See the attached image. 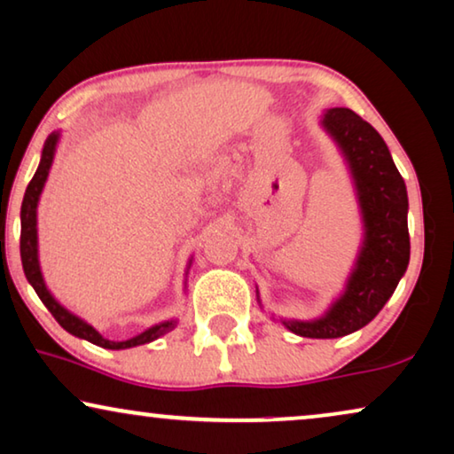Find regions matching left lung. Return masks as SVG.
<instances>
[{
    "label": "left lung",
    "mask_w": 454,
    "mask_h": 454,
    "mask_svg": "<svg viewBox=\"0 0 454 454\" xmlns=\"http://www.w3.org/2000/svg\"><path fill=\"white\" fill-rule=\"evenodd\" d=\"M320 126L334 140L351 173L364 239L345 289L320 318H281L287 331L308 339H339L376 318L409 264L407 188L382 136L347 107H333ZM256 297L260 301L258 289Z\"/></svg>",
    "instance_id": "left-lung-1"
}]
</instances>
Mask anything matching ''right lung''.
I'll list each match as a JSON object with an SVG mask.
<instances>
[{
  "label": "right lung",
  "instance_id": "add662e5",
  "mask_svg": "<svg viewBox=\"0 0 454 454\" xmlns=\"http://www.w3.org/2000/svg\"><path fill=\"white\" fill-rule=\"evenodd\" d=\"M59 138H61V132H51L47 136L45 146H43V153H41V163L36 167L27 192H24V200L20 208V258H22L24 275H27L28 283L33 285L36 295L41 297V301L45 303V308L53 314V318L59 322V326L70 334H74V337L89 340V343L103 347V349H129V347L153 343V340H157L159 337H163V334L173 331V328L177 326V318L163 320L159 322V325H153L151 328H146L145 333L136 334V337L128 340H109L105 339L95 326L89 325V322L80 318V316L61 306V303L53 297L51 291L47 289L45 278H43V272H41V262H39V229H36V210H39V200H41L43 188H45L49 171H51ZM190 266H192V258L188 262V270ZM188 270H185V277H188Z\"/></svg>",
  "mask_w": 454,
  "mask_h": 454
}]
</instances>
